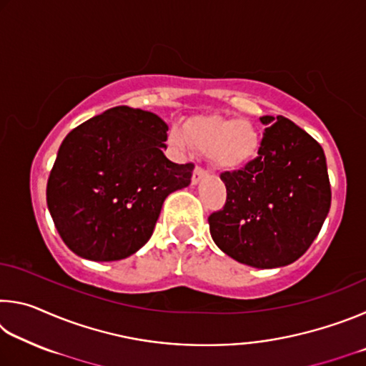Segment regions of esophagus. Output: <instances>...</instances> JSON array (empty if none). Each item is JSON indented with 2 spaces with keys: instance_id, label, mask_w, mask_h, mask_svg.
<instances>
[{
  "instance_id": "1",
  "label": "esophagus",
  "mask_w": 366,
  "mask_h": 366,
  "mask_svg": "<svg viewBox=\"0 0 366 366\" xmlns=\"http://www.w3.org/2000/svg\"><path fill=\"white\" fill-rule=\"evenodd\" d=\"M207 176H208V172L205 169L200 168V166H195L194 174H192V184H198L203 177H207Z\"/></svg>"
}]
</instances>
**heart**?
Segmentation results:
<instances>
[{"label": "heart", "mask_w": 366, "mask_h": 366, "mask_svg": "<svg viewBox=\"0 0 366 366\" xmlns=\"http://www.w3.org/2000/svg\"><path fill=\"white\" fill-rule=\"evenodd\" d=\"M171 144L207 153L213 164L221 169H239L255 158L259 135L255 124L237 117L207 116L192 121L184 129L171 132Z\"/></svg>", "instance_id": "b5f03b06"}]
</instances>
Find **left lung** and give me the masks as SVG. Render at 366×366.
Here are the masks:
<instances>
[{
  "label": "left lung",
  "instance_id": "left-lung-1",
  "mask_svg": "<svg viewBox=\"0 0 366 366\" xmlns=\"http://www.w3.org/2000/svg\"><path fill=\"white\" fill-rule=\"evenodd\" d=\"M264 126L258 157L219 176L226 203L209 214L214 244L235 262L277 268L299 259L330 213L326 158L312 135L287 119L259 117Z\"/></svg>",
  "mask_w": 366,
  "mask_h": 366
}]
</instances>
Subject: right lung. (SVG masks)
<instances>
[{
    "label": "right lung",
    "instance_id": "right-lung-1",
    "mask_svg": "<svg viewBox=\"0 0 366 366\" xmlns=\"http://www.w3.org/2000/svg\"><path fill=\"white\" fill-rule=\"evenodd\" d=\"M166 132V122L150 111L116 107L66 135L46 203L74 253L116 262L148 242L166 197L187 187L194 171V163L164 157Z\"/></svg>",
    "mask_w": 366,
    "mask_h": 366
}]
</instances>
